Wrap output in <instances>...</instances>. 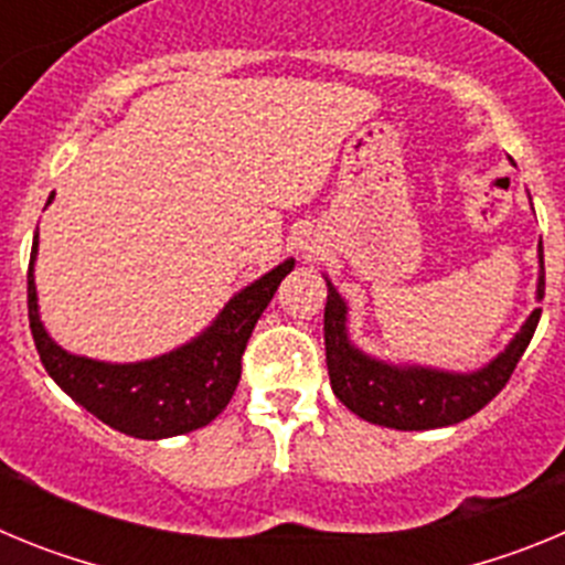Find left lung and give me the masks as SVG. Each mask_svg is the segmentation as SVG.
<instances>
[{
  "instance_id": "1",
  "label": "left lung",
  "mask_w": 565,
  "mask_h": 565,
  "mask_svg": "<svg viewBox=\"0 0 565 565\" xmlns=\"http://www.w3.org/2000/svg\"><path fill=\"white\" fill-rule=\"evenodd\" d=\"M537 263L541 271L535 299L541 302L546 288L543 243H537ZM326 362L333 393L359 418L391 430H436L476 416L483 404L503 391L541 322V308H535L521 331L509 339L507 348L476 371H441L430 364L387 362L353 344L348 331V302L333 288L331 279L326 277Z\"/></svg>"
}]
</instances>
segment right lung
<instances>
[{"label":"right lung","instance_id":"add662e5","mask_svg":"<svg viewBox=\"0 0 565 565\" xmlns=\"http://www.w3.org/2000/svg\"><path fill=\"white\" fill-rule=\"evenodd\" d=\"M53 198L56 192L50 194V201ZM36 254L39 232L33 237L28 268V317L44 371L84 411L102 418L113 430L143 441L201 430L226 411L239 382V359L248 337L277 286L294 268V257H288L246 288H239L212 319V326L181 348L141 362H102L64 351L47 333L39 313L33 274Z\"/></svg>","mask_w":565,"mask_h":565}]
</instances>
